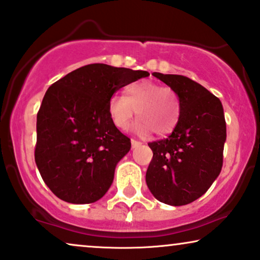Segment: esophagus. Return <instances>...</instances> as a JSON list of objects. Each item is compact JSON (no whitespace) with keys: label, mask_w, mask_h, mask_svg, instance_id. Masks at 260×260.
Returning a JSON list of instances; mask_svg holds the SVG:
<instances>
[{"label":"esophagus","mask_w":260,"mask_h":260,"mask_svg":"<svg viewBox=\"0 0 260 260\" xmlns=\"http://www.w3.org/2000/svg\"><path fill=\"white\" fill-rule=\"evenodd\" d=\"M141 144H142V143H141L140 141L134 140V138H133V140H131V146H133V148H136L138 146H141Z\"/></svg>","instance_id":"obj_1"}]
</instances>
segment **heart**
I'll return each instance as SVG.
<instances>
[{"instance_id":"1","label":"heart","mask_w":260,"mask_h":260,"mask_svg":"<svg viewBox=\"0 0 260 260\" xmlns=\"http://www.w3.org/2000/svg\"><path fill=\"white\" fill-rule=\"evenodd\" d=\"M125 95H113L109 100V114L118 129L126 130L137 114L134 129L137 134L150 131L156 136L173 133L181 116V100L172 87L151 81H137L127 85Z\"/></svg>"}]
</instances>
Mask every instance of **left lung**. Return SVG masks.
I'll return each instance as SVG.
<instances>
[{"mask_svg":"<svg viewBox=\"0 0 260 260\" xmlns=\"http://www.w3.org/2000/svg\"><path fill=\"white\" fill-rule=\"evenodd\" d=\"M153 75L172 87L181 100V116L173 133L149 142L153 159L146 181L162 203L185 205L208 191L223 165L225 119L220 99L183 75Z\"/></svg>","mask_w":260,"mask_h":260,"instance_id":"8db88e82","label":"left lung"}]
</instances>
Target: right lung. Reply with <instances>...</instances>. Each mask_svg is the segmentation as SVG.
Segmentation results:
<instances>
[{"label":"right lung","instance_id":"add662e5","mask_svg":"<svg viewBox=\"0 0 260 260\" xmlns=\"http://www.w3.org/2000/svg\"><path fill=\"white\" fill-rule=\"evenodd\" d=\"M149 76L143 70L94 63L69 73L46 90L37 113L35 160L44 183L74 204L100 200L114 168L130 150V138L111 120L117 90Z\"/></svg>","mask_w":260,"mask_h":260}]
</instances>
